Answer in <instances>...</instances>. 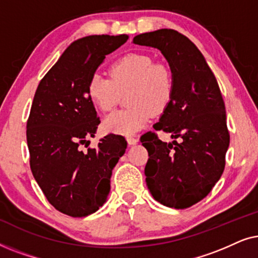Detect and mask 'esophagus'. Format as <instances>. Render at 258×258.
Returning <instances> with one entry per match:
<instances>
[{
  "label": "esophagus",
  "mask_w": 258,
  "mask_h": 258,
  "mask_svg": "<svg viewBox=\"0 0 258 258\" xmlns=\"http://www.w3.org/2000/svg\"><path fill=\"white\" fill-rule=\"evenodd\" d=\"M126 141H128V144H130V146H134V144H136L137 142H139V139H137V137L128 136L126 137Z\"/></svg>",
  "instance_id": "obj_1"
}]
</instances>
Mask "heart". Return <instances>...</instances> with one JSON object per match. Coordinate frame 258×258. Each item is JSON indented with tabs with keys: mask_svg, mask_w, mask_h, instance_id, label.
I'll return each mask as SVG.
<instances>
[{
	"mask_svg": "<svg viewBox=\"0 0 258 258\" xmlns=\"http://www.w3.org/2000/svg\"><path fill=\"white\" fill-rule=\"evenodd\" d=\"M110 79L93 74L88 83L91 101L102 111L117 104L121 93L129 91L126 102L132 107L109 114L103 126L109 133L134 135L150 121L154 114L167 108L174 91L172 74L164 66L155 64L150 56L129 54L110 67Z\"/></svg>",
	"mask_w": 258,
	"mask_h": 258,
	"instance_id": "heart-1",
	"label": "heart"
}]
</instances>
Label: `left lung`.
Segmentation results:
<instances>
[{
	"label": "left lung",
	"instance_id": "obj_1",
	"mask_svg": "<svg viewBox=\"0 0 258 258\" xmlns=\"http://www.w3.org/2000/svg\"><path fill=\"white\" fill-rule=\"evenodd\" d=\"M133 42L158 49L174 79L171 100L154 125L174 141L162 142L151 132L141 136L149 155L148 189L163 206L185 209L203 200L223 174L230 142L223 97L202 52L184 35L160 29Z\"/></svg>",
	"mask_w": 258,
	"mask_h": 258
}]
</instances>
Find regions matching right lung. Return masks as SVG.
I'll return each mask as SVG.
<instances>
[{"mask_svg": "<svg viewBox=\"0 0 258 258\" xmlns=\"http://www.w3.org/2000/svg\"><path fill=\"white\" fill-rule=\"evenodd\" d=\"M128 35H91L73 42L38 84L27 122L30 169L49 203L72 217L103 206L112 169L126 149L121 135L109 134L97 148L82 150L101 121L88 83L105 56Z\"/></svg>", "mask_w": 258, "mask_h": 258, "instance_id": "right-lung-1", "label": "right lung"}]
</instances>
